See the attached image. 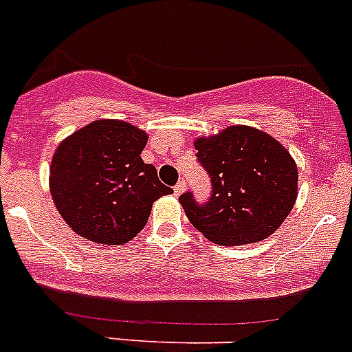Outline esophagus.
<instances>
[{
    "mask_svg": "<svg viewBox=\"0 0 352 352\" xmlns=\"http://www.w3.org/2000/svg\"><path fill=\"white\" fill-rule=\"evenodd\" d=\"M173 191H175V195L184 193V191H186V182H184V181H179V182H177L175 188H173Z\"/></svg>",
    "mask_w": 352,
    "mask_h": 352,
    "instance_id": "esophagus-1",
    "label": "esophagus"
}]
</instances>
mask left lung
I'll return each mask as SVG.
<instances>
[{"label":"left lung","instance_id":"1","mask_svg":"<svg viewBox=\"0 0 352 352\" xmlns=\"http://www.w3.org/2000/svg\"><path fill=\"white\" fill-rule=\"evenodd\" d=\"M195 148L212 186L206 204L191 191L179 197L195 229L218 245L254 243L277 231L297 200L299 175L290 152L247 125L199 138Z\"/></svg>","mask_w":352,"mask_h":352}]
</instances>
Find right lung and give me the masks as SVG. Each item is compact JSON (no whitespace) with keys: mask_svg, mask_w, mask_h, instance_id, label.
I'll use <instances>...</instances> for the list:
<instances>
[{"mask_svg":"<svg viewBox=\"0 0 352 352\" xmlns=\"http://www.w3.org/2000/svg\"><path fill=\"white\" fill-rule=\"evenodd\" d=\"M146 141L131 123L98 120L58 144L50 191L76 234L103 245L126 243L146 226L152 204L173 193L141 159Z\"/></svg>","mask_w":352,"mask_h":352,"instance_id":"add662e5","label":"right lung"}]
</instances>
